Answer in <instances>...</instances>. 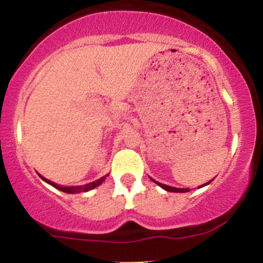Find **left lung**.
<instances>
[{"mask_svg":"<svg viewBox=\"0 0 263 263\" xmlns=\"http://www.w3.org/2000/svg\"><path fill=\"white\" fill-rule=\"evenodd\" d=\"M151 180H153L152 178H151ZM153 182L158 184V185L161 186V188H163L164 190H167V192H173V193H186V192H189V189H188V188H174V186L165 185V184L158 183V182H156V180H153ZM210 182H211V180H210ZM210 182H208L206 184H209ZM206 184H204V185H206ZM204 185H200V186H199V188H201V186H204Z\"/></svg>","mask_w":263,"mask_h":263,"instance_id":"left-lung-1","label":"left lung"}]
</instances>
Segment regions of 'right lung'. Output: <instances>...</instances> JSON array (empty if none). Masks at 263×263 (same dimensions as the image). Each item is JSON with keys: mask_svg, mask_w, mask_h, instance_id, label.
<instances>
[{"mask_svg": "<svg viewBox=\"0 0 263 263\" xmlns=\"http://www.w3.org/2000/svg\"><path fill=\"white\" fill-rule=\"evenodd\" d=\"M39 177H41L42 179L44 180V182H47L48 184H50V185H53L54 188L62 190V192H64V193H69V194H75V193H83V192H87V190H91V189H93V188H96V186H98V185H100V184H101L102 182H104L105 179H106V177H102V178H100V179L95 180V182H91V183H89V184H85V185H79V186H62V185H58V184L50 182V180L45 179L44 177H42V176H39Z\"/></svg>", "mask_w": 263, "mask_h": 263, "instance_id": "add662e5", "label": "right lung"}]
</instances>
